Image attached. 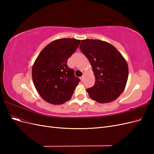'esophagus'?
Wrapping results in <instances>:
<instances>
[{
	"label": "esophagus",
	"instance_id": "obj_1",
	"mask_svg": "<svg viewBox=\"0 0 154 154\" xmlns=\"http://www.w3.org/2000/svg\"><path fill=\"white\" fill-rule=\"evenodd\" d=\"M80 80H81L82 82H83V76H82L80 78Z\"/></svg>",
	"mask_w": 154,
	"mask_h": 154
}]
</instances>
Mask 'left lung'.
<instances>
[{
    "label": "left lung",
    "mask_w": 154,
    "mask_h": 154,
    "mask_svg": "<svg viewBox=\"0 0 154 154\" xmlns=\"http://www.w3.org/2000/svg\"><path fill=\"white\" fill-rule=\"evenodd\" d=\"M80 49L89 60L95 76L94 85L86 89L91 98L100 103L117 99L128 76V64L122 54L100 40H82Z\"/></svg>",
    "instance_id": "8db88e82"
}]
</instances>
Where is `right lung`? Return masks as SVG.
<instances>
[{"label": "right lung", "instance_id": "add662e5", "mask_svg": "<svg viewBox=\"0 0 154 154\" xmlns=\"http://www.w3.org/2000/svg\"><path fill=\"white\" fill-rule=\"evenodd\" d=\"M80 41L62 38L51 42L32 66V78L36 89L42 98L51 104L60 105L69 100L80 82L67 64Z\"/></svg>", "mask_w": 154, "mask_h": 154}]
</instances>
